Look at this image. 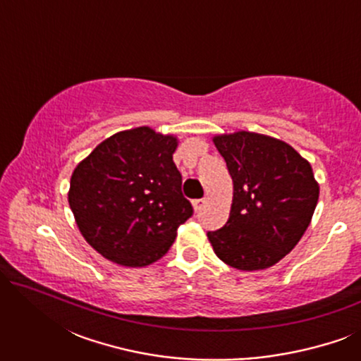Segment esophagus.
I'll use <instances>...</instances> for the list:
<instances>
[{"mask_svg": "<svg viewBox=\"0 0 361 361\" xmlns=\"http://www.w3.org/2000/svg\"><path fill=\"white\" fill-rule=\"evenodd\" d=\"M205 204H207L205 199H195V200H192V205H194V210H195V212H200L202 209H204Z\"/></svg>", "mask_w": 361, "mask_h": 361, "instance_id": "esophagus-1", "label": "esophagus"}]
</instances>
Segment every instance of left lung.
Segmentation results:
<instances>
[{
  "label": "left lung",
  "mask_w": 361,
  "mask_h": 361,
  "mask_svg": "<svg viewBox=\"0 0 361 361\" xmlns=\"http://www.w3.org/2000/svg\"><path fill=\"white\" fill-rule=\"evenodd\" d=\"M212 141L233 180L228 221L207 233L212 248L231 268H271L312 220L319 200L312 166L288 142L259 133H225Z\"/></svg>",
  "instance_id": "left-lung-1"
}]
</instances>
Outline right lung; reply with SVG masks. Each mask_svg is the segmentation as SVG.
I'll return each mask as SVG.
<instances>
[{
  "label": "right lung",
  "instance_id": "add662e5",
  "mask_svg": "<svg viewBox=\"0 0 361 361\" xmlns=\"http://www.w3.org/2000/svg\"><path fill=\"white\" fill-rule=\"evenodd\" d=\"M179 140L149 126L106 137L71 177L68 205L80 233L111 263L145 268L174 243L192 215L172 161Z\"/></svg>",
  "mask_w": 361,
  "mask_h": 361
}]
</instances>
